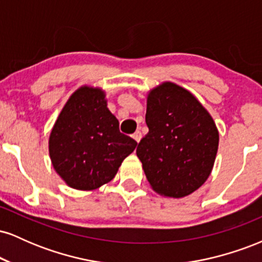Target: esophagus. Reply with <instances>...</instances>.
<instances>
[{"label": "esophagus", "mask_w": 262, "mask_h": 262, "mask_svg": "<svg viewBox=\"0 0 262 262\" xmlns=\"http://www.w3.org/2000/svg\"><path fill=\"white\" fill-rule=\"evenodd\" d=\"M133 139H134L135 141H137V143H139L140 139H141V133H140L139 130H137V132H135V133L133 134Z\"/></svg>", "instance_id": "1"}]
</instances>
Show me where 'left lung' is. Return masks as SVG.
Wrapping results in <instances>:
<instances>
[{
    "instance_id": "obj_1",
    "label": "left lung",
    "mask_w": 262,
    "mask_h": 262,
    "mask_svg": "<svg viewBox=\"0 0 262 262\" xmlns=\"http://www.w3.org/2000/svg\"><path fill=\"white\" fill-rule=\"evenodd\" d=\"M149 133L137 155L151 188L182 198L207 181L218 151L219 133L208 111L183 87L164 82L149 92Z\"/></svg>"
}]
</instances>
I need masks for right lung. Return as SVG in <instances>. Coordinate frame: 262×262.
Wrapping results in <instances>:
<instances>
[{
    "label": "right lung",
    "mask_w": 262,
    "mask_h": 262,
    "mask_svg": "<svg viewBox=\"0 0 262 262\" xmlns=\"http://www.w3.org/2000/svg\"><path fill=\"white\" fill-rule=\"evenodd\" d=\"M137 141L119 132L107 108L106 93L82 86L70 96L49 137V155L66 185L92 191L116 176Z\"/></svg>",
    "instance_id": "right-lung-1"
}]
</instances>
